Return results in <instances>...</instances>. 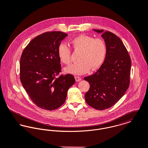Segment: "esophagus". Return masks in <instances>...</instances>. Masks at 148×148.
Returning a JSON list of instances; mask_svg holds the SVG:
<instances>
[{
    "label": "esophagus",
    "mask_w": 148,
    "mask_h": 148,
    "mask_svg": "<svg viewBox=\"0 0 148 148\" xmlns=\"http://www.w3.org/2000/svg\"><path fill=\"white\" fill-rule=\"evenodd\" d=\"M75 81L77 82H79V81L82 80V78L80 77H79V76H75Z\"/></svg>",
    "instance_id": "1"
}]
</instances>
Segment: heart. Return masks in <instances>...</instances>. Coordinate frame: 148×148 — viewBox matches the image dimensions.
<instances>
[{
  "label": "heart",
  "mask_w": 148,
  "mask_h": 148,
  "mask_svg": "<svg viewBox=\"0 0 148 148\" xmlns=\"http://www.w3.org/2000/svg\"><path fill=\"white\" fill-rule=\"evenodd\" d=\"M73 49L79 51L78 62L66 68L68 73L81 75L98 69L102 65L106 57L107 47L102 38H94L88 35H80L71 41ZM60 61L65 64L71 63V50L64 44H61L57 50Z\"/></svg>",
  "instance_id": "obj_1"
}]
</instances>
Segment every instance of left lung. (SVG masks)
<instances>
[{
    "instance_id": "left-lung-1",
    "label": "left lung",
    "mask_w": 148,
    "mask_h": 148,
    "mask_svg": "<svg viewBox=\"0 0 148 148\" xmlns=\"http://www.w3.org/2000/svg\"><path fill=\"white\" fill-rule=\"evenodd\" d=\"M101 33L107 51L104 62L94 74L84 77L90 84L85 100L91 107L103 110L115 104L123 97L130 83L131 61L122 41L114 33L94 29Z\"/></svg>"
}]
</instances>
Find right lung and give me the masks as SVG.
Returning <instances> with one entry per match:
<instances>
[{
  "label": "right lung",
  "instance_id": "1",
  "mask_svg": "<svg viewBox=\"0 0 148 148\" xmlns=\"http://www.w3.org/2000/svg\"><path fill=\"white\" fill-rule=\"evenodd\" d=\"M67 34L47 32L37 36L23 50L20 62V78L24 88L39 108L52 111L65 101L69 88L75 83L71 74L61 75L57 50Z\"/></svg>",
  "mask_w": 148,
  "mask_h": 148
}]
</instances>
